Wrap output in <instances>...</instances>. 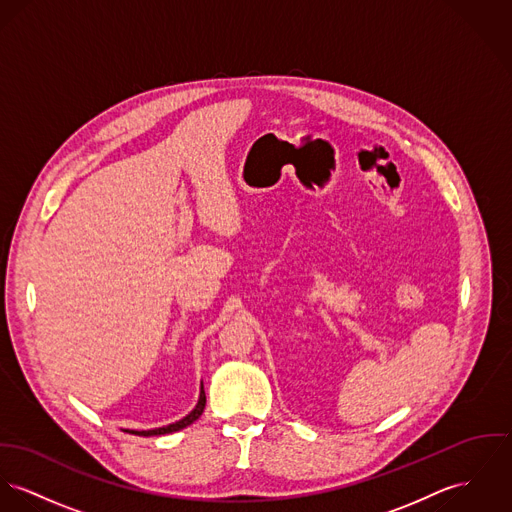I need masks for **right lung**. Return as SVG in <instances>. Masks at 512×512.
<instances>
[{"label": "right lung", "instance_id": "1", "mask_svg": "<svg viewBox=\"0 0 512 512\" xmlns=\"http://www.w3.org/2000/svg\"><path fill=\"white\" fill-rule=\"evenodd\" d=\"M205 391H203V381H201V387H199V399H197V405L193 407V411L186 415L184 419L176 420V422H172V424H168V426H160V428H150V430H129V428H125V432H131V434H137V436H162V434H172V432H178V430H182V428H186L189 426L191 422H195V420L201 417V413H203V409H205Z\"/></svg>", "mask_w": 512, "mask_h": 512}]
</instances>
